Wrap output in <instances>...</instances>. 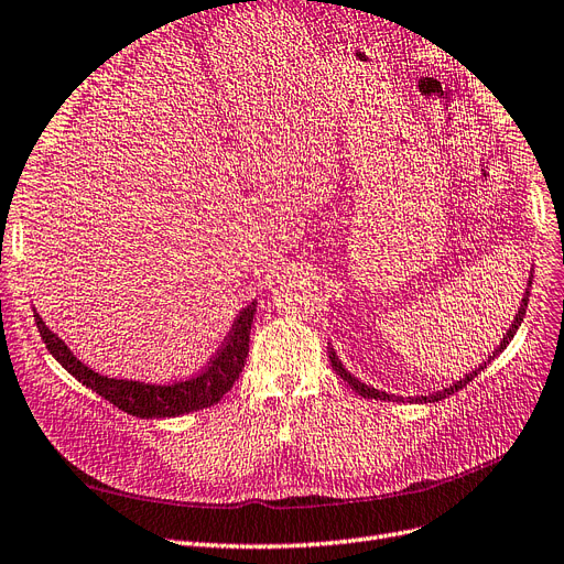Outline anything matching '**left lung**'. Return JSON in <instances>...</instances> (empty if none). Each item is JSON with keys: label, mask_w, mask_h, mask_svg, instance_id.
<instances>
[{"label": "left lung", "mask_w": 564, "mask_h": 564, "mask_svg": "<svg viewBox=\"0 0 564 564\" xmlns=\"http://www.w3.org/2000/svg\"><path fill=\"white\" fill-rule=\"evenodd\" d=\"M534 270V268H532ZM530 286H532V273H530V280H528V289H525V296H523V301H521V307H518V314L513 317V322H511V326H509V330H507V335L502 337V343H500V347L492 351V356H488V360H484V364L477 368V370H471L469 375H465L460 381H456V384H452V387H446V389H442V391H437V393H431V395H414V398H402V395H393V393H387V391H379V389H375V387H368V384H364V381L360 379H356L345 366H343V360L337 358V354H335V349L328 345V358H330V366H333V370L340 375L347 384L358 393V395H364V398H370V400H410V402H437V400H442V398H448V395H454L456 391H460L463 387H467L471 379H475L488 364L490 360H495L498 358L505 349H507V345L513 340V335H516V330H518V326H521V322H523V317H525V310H528V299H530Z\"/></svg>", "instance_id": "1"}]
</instances>
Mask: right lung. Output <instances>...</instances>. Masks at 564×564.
Instances as JSON below:
<instances>
[{"label":"right lung","instance_id":"1","mask_svg":"<svg viewBox=\"0 0 564 564\" xmlns=\"http://www.w3.org/2000/svg\"><path fill=\"white\" fill-rule=\"evenodd\" d=\"M257 312V301L247 305L231 326L227 340L221 343L219 351L210 358V364L194 375L192 379L173 381V384H152V381L137 379H118L87 368L76 354L66 347L62 337L53 333L41 314L34 310V322L41 333V340L53 354L57 364L74 375L83 387L93 389L104 400L116 404L118 410L139 416V419H166L189 414L196 410H206L217 404L224 393H229L240 377L247 351H250V330Z\"/></svg>","mask_w":564,"mask_h":564}]
</instances>
